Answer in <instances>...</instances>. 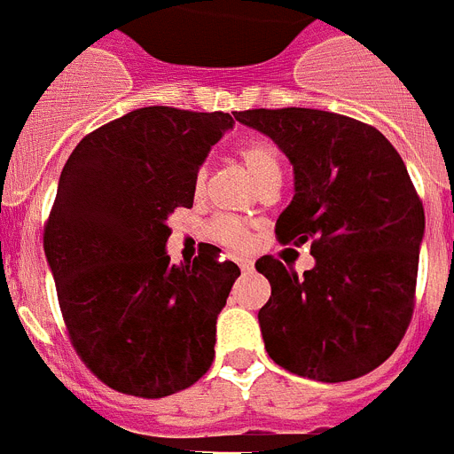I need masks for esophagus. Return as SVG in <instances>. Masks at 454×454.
I'll list each match as a JSON object with an SVG mask.
<instances>
[{"mask_svg":"<svg viewBox=\"0 0 454 454\" xmlns=\"http://www.w3.org/2000/svg\"><path fill=\"white\" fill-rule=\"evenodd\" d=\"M237 264H239V267H241V270H244V271L253 270V260H250V257H246V255H239V257H237Z\"/></svg>","mask_w":454,"mask_h":454,"instance_id":"1","label":"esophagus"}]
</instances>
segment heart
<instances>
[{"instance_id":"b5f03b06","label":"heart","mask_w":454,"mask_h":454,"mask_svg":"<svg viewBox=\"0 0 454 454\" xmlns=\"http://www.w3.org/2000/svg\"><path fill=\"white\" fill-rule=\"evenodd\" d=\"M239 159L244 161L246 170L255 180L257 187H264L271 180L281 177V161H278L277 145L264 140V137H253L239 145ZM206 187V166L197 170L194 176V194H201ZM210 241L230 246V248H244L248 244L250 224L237 215H215L206 227Z\"/></svg>"}]
</instances>
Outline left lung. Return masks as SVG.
<instances>
[{
    "instance_id": "8db88e82",
    "label": "left lung",
    "mask_w": 454,
    "mask_h": 454,
    "mask_svg": "<svg viewBox=\"0 0 454 454\" xmlns=\"http://www.w3.org/2000/svg\"><path fill=\"white\" fill-rule=\"evenodd\" d=\"M293 164L295 197L281 244H309L302 277L264 255L271 297L257 321L274 364L317 382H347L394 354L415 309L424 208L403 159L372 126L335 112L246 110Z\"/></svg>"
}]
</instances>
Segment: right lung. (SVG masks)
Segmentation results:
<instances>
[{
	"instance_id": "1",
	"label": "right lung",
	"mask_w": 454,
	"mask_h": 454,
	"mask_svg": "<svg viewBox=\"0 0 454 454\" xmlns=\"http://www.w3.org/2000/svg\"><path fill=\"white\" fill-rule=\"evenodd\" d=\"M234 126L227 112L140 107L83 137L43 224V253L72 347L114 391L164 398L204 377L239 267L206 244L170 264L168 217Z\"/></svg>"
}]
</instances>
